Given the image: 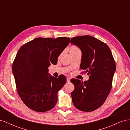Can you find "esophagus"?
<instances>
[{
	"label": "esophagus",
	"mask_w": 130,
	"mask_h": 130,
	"mask_svg": "<svg viewBox=\"0 0 130 130\" xmlns=\"http://www.w3.org/2000/svg\"><path fill=\"white\" fill-rule=\"evenodd\" d=\"M70 78H69V77H67V82L68 83H69V82H70Z\"/></svg>",
	"instance_id": "esophagus-1"
}]
</instances>
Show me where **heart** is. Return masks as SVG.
Instances as JSON below:
<instances>
[{
    "label": "heart",
    "mask_w": 130,
    "mask_h": 130,
    "mask_svg": "<svg viewBox=\"0 0 130 130\" xmlns=\"http://www.w3.org/2000/svg\"><path fill=\"white\" fill-rule=\"evenodd\" d=\"M69 52L72 56L77 53H80L81 50L78 46H77L76 45H72L70 47Z\"/></svg>",
    "instance_id": "obj_1"
}]
</instances>
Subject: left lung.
I'll list each match as a JSON object with an SVG mask.
<instances>
[{
	"mask_svg": "<svg viewBox=\"0 0 130 130\" xmlns=\"http://www.w3.org/2000/svg\"><path fill=\"white\" fill-rule=\"evenodd\" d=\"M82 52L80 69L87 73L89 80L72 78L75 86L71 95L73 105L84 112L94 111L105 103L111 92L116 64L108 46L96 38L86 35L71 38Z\"/></svg>",
	"mask_w": 130,
	"mask_h": 130,
	"instance_id": "8db88e82",
	"label": "left lung"
}]
</instances>
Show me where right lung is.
I'll use <instances>...</instances> for the list:
<instances>
[{
    "mask_svg": "<svg viewBox=\"0 0 130 130\" xmlns=\"http://www.w3.org/2000/svg\"><path fill=\"white\" fill-rule=\"evenodd\" d=\"M70 38L38 37L23 44L12 64L17 91L25 105L38 112L48 111L57 102V92L66 83V77L48 74L51 63L67 46Z\"/></svg>",
    "mask_w": 130,
    "mask_h": 130,
    "instance_id": "add662e5",
    "label": "right lung"
}]
</instances>
